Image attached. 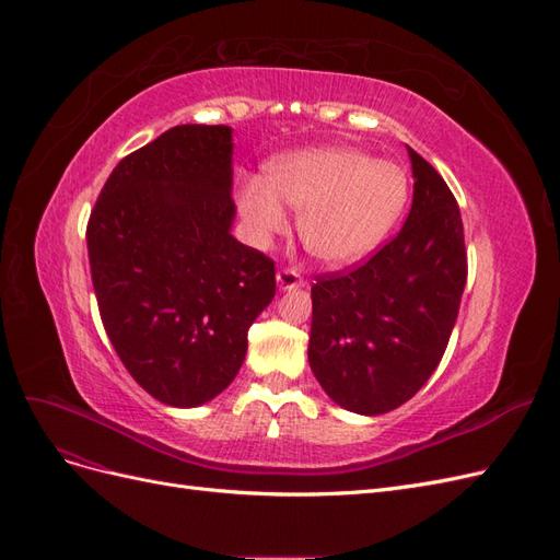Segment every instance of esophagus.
Instances as JSON below:
<instances>
[{
    "label": "esophagus",
    "mask_w": 560,
    "mask_h": 560,
    "mask_svg": "<svg viewBox=\"0 0 560 560\" xmlns=\"http://www.w3.org/2000/svg\"><path fill=\"white\" fill-rule=\"evenodd\" d=\"M276 280H278L280 290H294V287H303V284H306V280L301 278V273H299L296 268H280Z\"/></svg>",
    "instance_id": "34e87169"
}]
</instances>
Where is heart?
<instances>
[{
	"label": "heart",
	"mask_w": 560,
	"mask_h": 560,
	"mask_svg": "<svg viewBox=\"0 0 560 560\" xmlns=\"http://www.w3.org/2000/svg\"><path fill=\"white\" fill-rule=\"evenodd\" d=\"M249 235L266 245L287 224L280 202L299 212V238L315 259L343 266L374 249L409 198V179L393 161L350 147L306 149L268 165L266 179L238 182Z\"/></svg>",
	"instance_id": "obj_1"
}]
</instances>
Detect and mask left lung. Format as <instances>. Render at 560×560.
Wrapping results in <instances>:
<instances>
[{"instance_id": "obj_1", "label": "left lung", "mask_w": 560, "mask_h": 560, "mask_svg": "<svg viewBox=\"0 0 560 560\" xmlns=\"http://www.w3.org/2000/svg\"><path fill=\"white\" fill-rule=\"evenodd\" d=\"M413 206L406 224L362 264L313 284L308 362L348 411L381 416L409 401L442 362L467 282L457 200L409 147Z\"/></svg>"}]
</instances>
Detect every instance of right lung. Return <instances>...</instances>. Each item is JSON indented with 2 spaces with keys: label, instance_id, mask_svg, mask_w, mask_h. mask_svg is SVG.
<instances>
[{
  "label": "right lung",
  "instance_id": "right-lung-1",
  "mask_svg": "<svg viewBox=\"0 0 560 560\" xmlns=\"http://www.w3.org/2000/svg\"><path fill=\"white\" fill-rule=\"evenodd\" d=\"M231 128L186 124L118 161L86 226L109 341L147 393L189 409L231 385L276 261L229 233Z\"/></svg>",
  "mask_w": 560,
  "mask_h": 560
}]
</instances>
